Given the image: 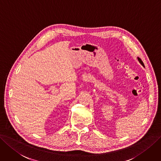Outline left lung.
I'll return each mask as SVG.
<instances>
[{"label":"left lung","instance_id":"obj_1","mask_svg":"<svg viewBox=\"0 0 161 161\" xmlns=\"http://www.w3.org/2000/svg\"><path fill=\"white\" fill-rule=\"evenodd\" d=\"M137 59H138V60H139V62H140V64L142 65V66L143 67H145V65H144V64H143V62H142V61L141 60V58H137Z\"/></svg>","mask_w":161,"mask_h":161}]
</instances>
